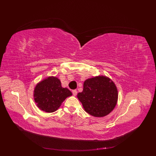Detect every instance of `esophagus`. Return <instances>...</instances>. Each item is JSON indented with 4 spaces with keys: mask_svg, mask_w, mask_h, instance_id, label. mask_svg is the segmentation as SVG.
I'll return each instance as SVG.
<instances>
[{
    "mask_svg": "<svg viewBox=\"0 0 156 156\" xmlns=\"http://www.w3.org/2000/svg\"><path fill=\"white\" fill-rule=\"evenodd\" d=\"M72 93H73V96H76L77 95V91L76 90H72Z\"/></svg>",
    "mask_w": 156,
    "mask_h": 156,
    "instance_id": "obj_1",
    "label": "esophagus"
}]
</instances>
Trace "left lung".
<instances>
[{
  "label": "left lung",
  "mask_w": 156,
  "mask_h": 156,
  "mask_svg": "<svg viewBox=\"0 0 156 156\" xmlns=\"http://www.w3.org/2000/svg\"><path fill=\"white\" fill-rule=\"evenodd\" d=\"M118 90L115 83L106 76L100 75L87 79L83 90L77 98L89 115L103 117L114 109L118 101Z\"/></svg>",
  "instance_id": "left-lung-1"
}]
</instances>
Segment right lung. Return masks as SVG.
I'll list each match as a JSON object with an SVG mask.
<instances>
[{
	"label": "right lung",
	"mask_w": 156,
	"mask_h": 156,
	"mask_svg": "<svg viewBox=\"0 0 156 156\" xmlns=\"http://www.w3.org/2000/svg\"><path fill=\"white\" fill-rule=\"evenodd\" d=\"M72 95L69 89L62 87L60 79L53 76L42 80L34 90V100L37 107L46 112L56 111L66 99Z\"/></svg>",
	"instance_id": "add662e5"
}]
</instances>
